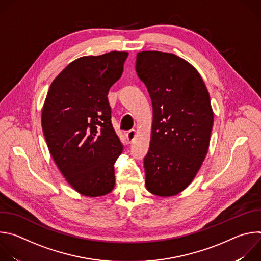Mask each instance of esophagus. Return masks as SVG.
<instances>
[{
	"label": "esophagus",
	"mask_w": 261,
	"mask_h": 261,
	"mask_svg": "<svg viewBox=\"0 0 261 261\" xmlns=\"http://www.w3.org/2000/svg\"><path fill=\"white\" fill-rule=\"evenodd\" d=\"M135 136H136V131H135L134 129L129 130V131L126 133V137H127V140H128V142H129V143L133 142V140H134Z\"/></svg>",
	"instance_id": "1"
}]
</instances>
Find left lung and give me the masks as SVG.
<instances>
[{"instance_id":"left-lung-1","label":"left lung","mask_w":261,"mask_h":261,"mask_svg":"<svg viewBox=\"0 0 261 261\" xmlns=\"http://www.w3.org/2000/svg\"><path fill=\"white\" fill-rule=\"evenodd\" d=\"M135 69L153 104L146 189L172 196L188 187L206 156L214 123L210 95L197 70L173 54L138 53Z\"/></svg>"}]
</instances>
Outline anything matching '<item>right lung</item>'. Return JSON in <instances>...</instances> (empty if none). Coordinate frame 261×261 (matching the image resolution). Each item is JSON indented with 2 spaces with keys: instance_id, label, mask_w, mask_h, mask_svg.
I'll list each match as a JSON object with an SVG mask.
<instances>
[{
  "instance_id": "right-lung-1",
  "label": "right lung",
  "mask_w": 261,
  "mask_h": 261,
  "mask_svg": "<svg viewBox=\"0 0 261 261\" xmlns=\"http://www.w3.org/2000/svg\"><path fill=\"white\" fill-rule=\"evenodd\" d=\"M125 51L83 57L53 82L42 130L57 166L77 192L96 197L115 187L114 164L123 143L111 124L108 91L121 76Z\"/></svg>"
}]
</instances>
